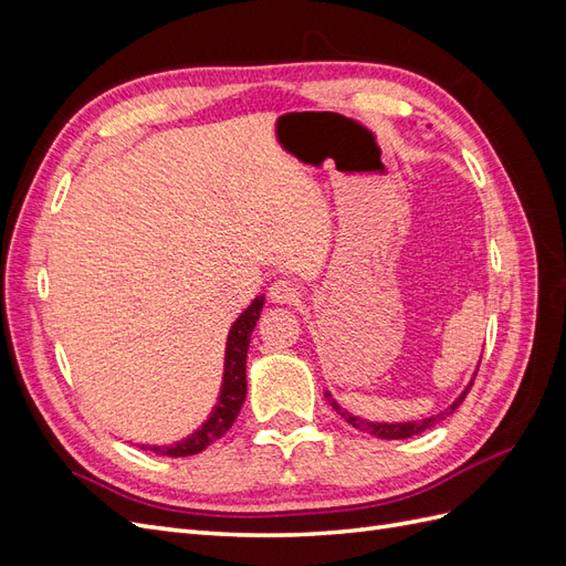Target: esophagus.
Listing matches in <instances>:
<instances>
[{
	"label": "esophagus",
	"instance_id": "obj_1",
	"mask_svg": "<svg viewBox=\"0 0 566 566\" xmlns=\"http://www.w3.org/2000/svg\"><path fill=\"white\" fill-rule=\"evenodd\" d=\"M269 297H271V302H279V304H293L302 297V293H300V285L295 281L279 279L271 283Z\"/></svg>",
	"mask_w": 566,
	"mask_h": 566
}]
</instances>
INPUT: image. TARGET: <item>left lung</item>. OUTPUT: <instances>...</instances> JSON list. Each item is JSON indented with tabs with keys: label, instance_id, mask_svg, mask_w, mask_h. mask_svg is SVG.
<instances>
[{
	"label": "left lung",
	"instance_id": "left-lung-1",
	"mask_svg": "<svg viewBox=\"0 0 566 566\" xmlns=\"http://www.w3.org/2000/svg\"><path fill=\"white\" fill-rule=\"evenodd\" d=\"M479 370V368H476ZM474 385V378H472V382L468 385V389L460 394V397L443 410V413H439V416H432V418H424V420H420V422H394V424H389V422H368V420H361V418H356V416H352V413H347V410H342L337 403H335V399H331V394L325 391V397H328V401L335 406V410L337 413L345 418L349 424H354L356 430H361V432H368V434H373V437H378V439H408V437H413V434H420V432H424V430H430V427H434L439 420H447V416H451L453 410L465 401V397H468V391H470V387Z\"/></svg>",
	"mask_w": 566,
	"mask_h": 566
}]
</instances>
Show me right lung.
<instances>
[{
    "mask_svg": "<svg viewBox=\"0 0 566 566\" xmlns=\"http://www.w3.org/2000/svg\"><path fill=\"white\" fill-rule=\"evenodd\" d=\"M264 306V297H256L248 310L238 316L233 328L229 333L227 342V364H224V385H221L219 401L198 432H193L188 439L179 443H169V447H142L146 451H153L156 455L167 458H184V455H196L214 443L217 439L229 432L233 424L238 410H241L245 394H248V380H245V361H248V347H250V335L260 318V312Z\"/></svg>",
    "mask_w": 566,
    "mask_h": 566,
    "instance_id": "add662e5",
    "label": "right lung"
}]
</instances>
